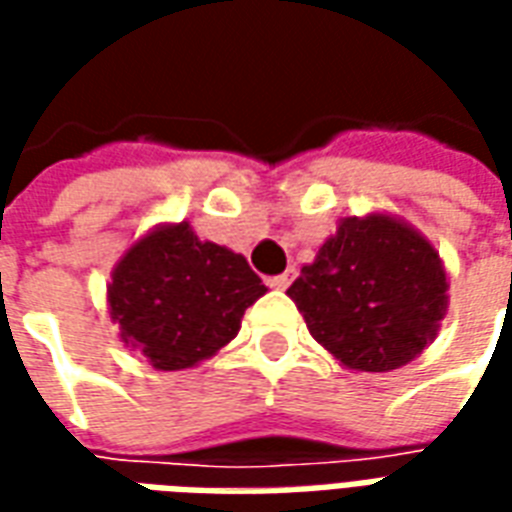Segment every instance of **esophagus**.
<instances>
[{"instance_id": "esophagus-1", "label": "esophagus", "mask_w": 512, "mask_h": 512, "mask_svg": "<svg viewBox=\"0 0 512 512\" xmlns=\"http://www.w3.org/2000/svg\"><path fill=\"white\" fill-rule=\"evenodd\" d=\"M290 282H293V271H285V274H277V277L268 279V285H271V288H277V290H285Z\"/></svg>"}]
</instances>
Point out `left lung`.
Wrapping results in <instances>:
<instances>
[{"label":"left lung","instance_id":"obj_1","mask_svg":"<svg viewBox=\"0 0 512 512\" xmlns=\"http://www.w3.org/2000/svg\"><path fill=\"white\" fill-rule=\"evenodd\" d=\"M450 282L439 249L389 211L345 216L288 296L323 351L356 373L414 362L447 318Z\"/></svg>","mask_w":512,"mask_h":512}]
</instances>
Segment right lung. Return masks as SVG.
Segmentation results:
<instances>
[{
  "label": "right lung",
  "instance_id": "1",
  "mask_svg": "<svg viewBox=\"0 0 512 512\" xmlns=\"http://www.w3.org/2000/svg\"><path fill=\"white\" fill-rule=\"evenodd\" d=\"M266 290L244 255L200 241L191 222H161L120 255L106 307L120 343L169 373L219 354Z\"/></svg>",
  "mask_w": 512,
  "mask_h": 512
}]
</instances>
